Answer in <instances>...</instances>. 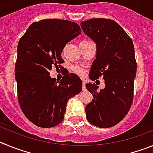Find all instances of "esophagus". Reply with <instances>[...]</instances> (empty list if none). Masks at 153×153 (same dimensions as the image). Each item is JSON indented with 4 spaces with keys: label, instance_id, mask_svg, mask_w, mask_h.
Masks as SVG:
<instances>
[{
    "label": "esophagus",
    "instance_id": "esophagus-1",
    "mask_svg": "<svg viewBox=\"0 0 153 153\" xmlns=\"http://www.w3.org/2000/svg\"><path fill=\"white\" fill-rule=\"evenodd\" d=\"M82 90L83 91L86 90V84H85V82H83V84H82Z\"/></svg>",
    "mask_w": 153,
    "mask_h": 153
}]
</instances>
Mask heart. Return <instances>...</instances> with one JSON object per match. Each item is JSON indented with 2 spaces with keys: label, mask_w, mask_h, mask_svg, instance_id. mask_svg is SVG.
Instances as JSON below:
<instances>
[{
  "label": "heart",
  "mask_w": 153,
  "mask_h": 153,
  "mask_svg": "<svg viewBox=\"0 0 153 153\" xmlns=\"http://www.w3.org/2000/svg\"><path fill=\"white\" fill-rule=\"evenodd\" d=\"M83 41H87V40H83ZM73 71L75 74H77V75L80 76H83L85 75L84 70H83V69L80 68L79 67H77V66H75V67H73Z\"/></svg>",
  "instance_id": "b5f03b06"
}]
</instances>
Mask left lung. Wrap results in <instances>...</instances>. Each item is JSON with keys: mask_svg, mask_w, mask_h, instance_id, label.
<instances>
[{"mask_svg": "<svg viewBox=\"0 0 153 153\" xmlns=\"http://www.w3.org/2000/svg\"><path fill=\"white\" fill-rule=\"evenodd\" d=\"M86 36L97 46L89 78L102 76L105 87L98 90L95 83L86 84L93 100L85 107L90 123L100 128L118 124L126 116L133 100L136 74L134 46L122 27L112 20L93 18L80 23Z\"/></svg>", "mask_w": 153, "mask_h": 153, "instance_id": "obj_1", "label": "left lung"}]
</instances>
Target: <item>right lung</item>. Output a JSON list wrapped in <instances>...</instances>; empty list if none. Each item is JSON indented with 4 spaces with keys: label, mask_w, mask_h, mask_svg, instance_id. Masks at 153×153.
I'll list each match as a JSON object with an SVG mask.
<instances>
[{
    "label": "right lung",
    "mask_w": 153,
    "mask_h": 153,
    "mask_svg": "<svg viewBox=\"0 0 153 153\" xmlns=\"http://www.w3.org/2000/svg\"><path fill=\"white\" fill-rule=\"evenodd\" d=\"M81 34L76 23L46 19L30 24L17 46L15 63L18 101L27 118L37 126L50 128L63 121L67 101L82 90V80L67 74L60 81L50 70L64 60L63 48Z\"/></svg>",
    "instance_id": "right-lung-1"
}]
</instances>
